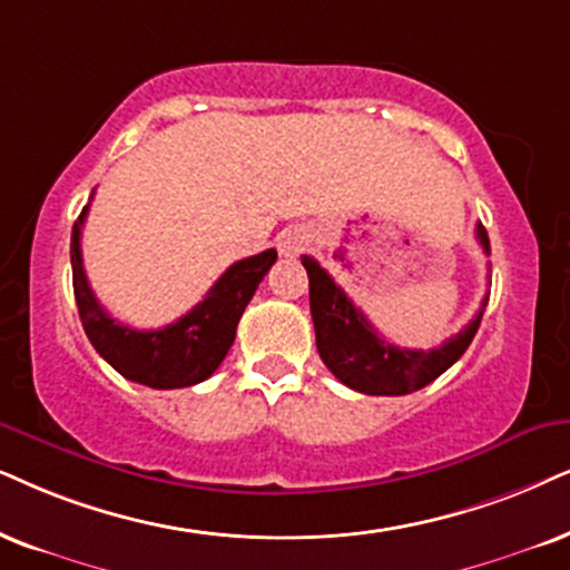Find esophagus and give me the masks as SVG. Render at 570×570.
<instances>
[{
	"label": "esophagus",
	"instance_id": "1",
	"mask_svg": "<svg viewBox=\"0 0 570 570\" xmlns=\"http://www.w3.org/2000/svg\"><path fill=\"white\" fill-rule=\"evenodd\" d=\"M307 242H309V234L302 226H289L276 236V247L284 257L299 255V252L307 247Z\"/></svg>",
	"mask_w": 570,
	"mask_h": 570
}]
</instances>
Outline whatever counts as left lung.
<instances>
[{
  "label": "left lung",
  "instance_id": "obj_1",
  "mask_svg": "<svg viewBox=\"0 0 570 570\" xmlns=\"http://www.w3.org/2000/svg\"><path fill=\"white\" fill-rule=\"evenodd\" d=\"M476 239L489 255V236L481 223H476ZM302 265L309 278V313H313L321 360L342 384L355 392L376 394V397H400V394L417 392L442 376L473 342L489 302L487 292L473 321L460 334L446 338L442 347L405 350L389 344V338L379 334L363 309L352 305L342 286H336L334 278L313 257L302 255Z\"/></svg>",
  "mask_w": 570,
  "mask_h": 570
}]
</instances>
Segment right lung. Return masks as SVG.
I'll return each mask as SVG.
<instances>
[{
  "instance_id": "obj_1",
  "label": "right lung",
  "mask_w": 570,
  "mask_h": 570,
  "mask_svg": "<svg viewBox=\"0 0 570 570\" xmlns=\"http://www.w3.org/2000/svg\"><path fill=\"white\" fill-rule=\"evenodd\" d=\"M86 213L89 205L73 223L70 265L78 315L94 350L124 379L153 389H184L210 379L232 350L244 307L276 263V249H265L261 255L234 263L184 318L155 331H139L110 318L94 297L81 257Z\"/></svg>"
}]
</instances>
